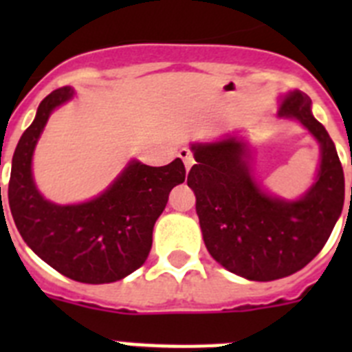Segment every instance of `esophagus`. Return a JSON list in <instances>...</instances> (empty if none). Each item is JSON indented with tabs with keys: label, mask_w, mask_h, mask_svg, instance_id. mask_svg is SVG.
<instances>
[{
	"label": "esophagus",
	"mask_w": 352,
	"mask_h": 352,
	"mask_svg": "<svg viewBox=\"0 0 352 352\" xmlns=\"http://www.w3.org/2000/svg\"><path fill=\"white\" fill-rule=\"evenodd\" d=\"M179 158H182L183 160V164H185V169H186V173H188V170H190V167L194 166V157H192V153H190V149H186V148H182L179 149Z\"/></svg>",
	"instance_id": "obj_1"
}]
</instances>
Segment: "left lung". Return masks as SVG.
<instances>
[{
  "label": "left lung",
  "mask_w": 352,
  "mask_h": 352,
  "mask_svg": "<svg viewBox=\"0 0 352 352\" xmlns=\"http://www.w3.org/2000/svg\"><path fill=\"white\" fill-rule=\"evenodd\" d=\"M278 118L298 121L319 144V167L300 197L272 194L256 178L247 132L190 144L197 164L186 183L204 245L220 266L247 280H278L305 268L328 241L346 197L337 148L314 118L310 96L300 89L282 95Z\"/></svg>",
  "instance_id": "1"
}]
</instances>
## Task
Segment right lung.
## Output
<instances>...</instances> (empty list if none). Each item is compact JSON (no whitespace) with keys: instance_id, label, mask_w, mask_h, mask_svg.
Masks as SVG:
<instances>
[{"instance_id":"1","label":"right lung","mask_w":352,"mask_h":352,"mask_svg":"<svg viewBox=\"0 0 352 352\" xmlns=\"http://www.w3.org/2000/svg\"><path fill=\"white\" fill-rule=\"evenodd\" d=\"M74 95L65 86L40 102L12 158L8 204L26 245L51 268L82 284H109L146 263L155 222L186 173L182 158L162 167L132 158L88 201L58 204L43 197L33 176V155L51 114Z\"/></svg>"}]
</instances>
